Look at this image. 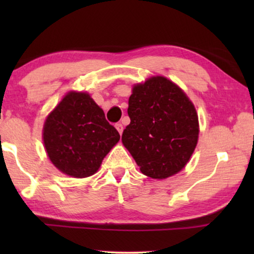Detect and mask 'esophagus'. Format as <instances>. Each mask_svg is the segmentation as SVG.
<instances>
[{
  "label": "esophagus",
  "mask_w": 254,
  "mask_h": 254,
  "mask_svg": "<svg viewBox=\"0 0 254 254\" xmlns=\"http://www.w3.org/2000/svg\"><path fill=\"white\" fill-rule=\"evenodd\" d=\"M116 127V129H117V131L119 132V135H122V133H123V125H122L121 123H117L115 125Z\"/></svg>",
  "instance_id": "1"
}]
</instances>
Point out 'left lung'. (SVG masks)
Listing matches in <instances>:
<instances>
[{
    "instance_id": "1",
    "label": "left lung",
    "mask_w": 254,
    "mask_h": 254,
    "mask_svg": "<svg viewBox=\"0 0 254 254\" xmlns=\"http://www.w3.org/2000/svg\"><path fill=\"white\" fill-rule=\"evenodd\" d=\"M127 115L122 142L144 176L162 180L184 170L198 143L199 122L177 83L157 75L133 84Z\"/></svg>"
}]
</instances>
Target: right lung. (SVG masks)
I'll return each instance as SVG.
<instances>
[{"label": "right lung", "mask_w": 254, "mask_h": 254, "mask_svg": "<svg viewBox=\"0 0 254 254\" xmlns=\"http://www.w3.org/2000/svg\"><path fill=\"white\" fill-rule=\"evenodd\" d=\"M118 131L89 93L70 90L46 116L43 142L52 165L65 176L97 173L104 157L119 142Z\"/></svg>", "instance_id": "add662e5"}]
</instances>
